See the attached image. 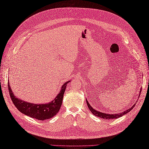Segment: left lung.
I'll return each instance as SVG.
<instances>
[{
    "label": "left lung",
    "instance_id": "obj_1",
    "mask_svg": "<svg viewBox=\"0 0 149 149\" xmlns=\"http://www.w3.org/2000/svg\"><path fill=\"white\" fill-rule=\"evenodd\" d=\"M140 93H141V90L140 92ZM86 104H87V106H88V107L89 110H90V111H91V112L94 116H97V117H100V118L106 119H117L119 117L123 116V115H125V114L128 113V112H129L132 109H133V107H135V104H134L131 108H129L128 110H126V111L123 112H121V113L109 114H105V113H103V112H100L99 111H97L95 110L94 109H93L91 107V106H90V104L88 102V101H87V100H86Z\"/></svg>",
    "mask_w": 149,
    "mask_h": 149
}]
</instances>
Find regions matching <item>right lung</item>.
<instances>
[{"label": "right lung", "mask_w": 149, "mask_h": 149, "mask_svg": "<svg viewBox=\"0 0 149 149\" xmlns=\"http://www.w3.org/2000/svg\"><path fill=\"white\" fill-rule=\"evenodd\" d=\"M68 82L65 83L62 86V88L55 99H54L51 102L44 104H31L18 99L14 95L9 82L8 83V86L10 99L18 110L24 114L29 116L32 118L43 121L52 118L59 111L62 105L64 93Z\"/></svg>", "instance_id": "obj_1"}]
</instances>
